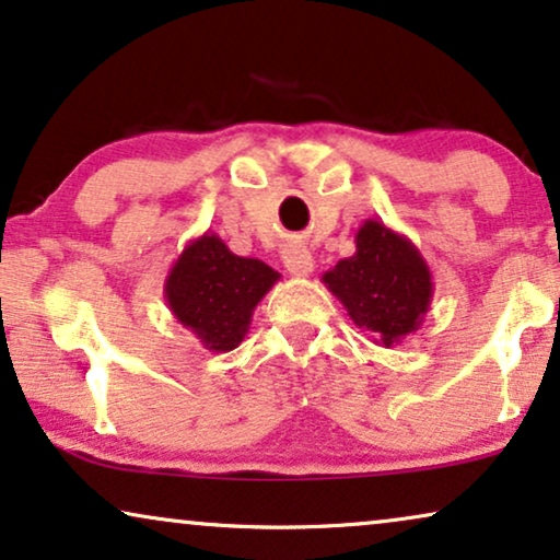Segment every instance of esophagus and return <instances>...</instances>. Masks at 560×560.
Here are the masks:
<instances>
[{
  "label": "esophagus",
  "mask_w": 560,
  "mask_h": 560,
  "mask_svg": "<svg viewBox=\"0 0 560 560\" xmlns=\"http://www.w3.org/2000/svg\"><path fill=\"white\" fill-rule=\"evenodd\" d=\"M282 265H285V270L290 275H295V278H308L313 272V257L311 252L305 247H288L282 252Z\"/></svg>",
  "instance_id": "esophagus-1"
}]
</instances>
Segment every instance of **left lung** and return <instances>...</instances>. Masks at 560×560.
<instances>
[{
	"instance_id": "obj_1",
	"label": "left lung",
	"mask_w": 560,
	"mask_h": 560,
	"mask_svg": "<svg viewBox=\"0 0 560 560\" xmlns=\"http://www.w3.org/2000/svg\"><path fill=\"white\" fill-rule=\"evenodd\" d=\"M354 242V255L339 259L320 280L349 318L389 349L423 324L433 301L431 267L408 236L377 219H366Z\"/></svg>"
}]
</instances>
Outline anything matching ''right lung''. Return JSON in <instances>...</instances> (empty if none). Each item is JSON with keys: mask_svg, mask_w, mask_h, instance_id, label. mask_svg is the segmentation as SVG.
Returning <instances> with one entry per match:
<instances>
[{"mask_svg": "<svg viewBox=\"0 0 560 560\" xmlns=\"http://www.w3.org/2000/svg\"><path fill=\"white\" fill-rule=\"evenodd\" d=\"M280 280L270 265L240 257L219 234L206 232L186 244L165 278V301L175 320L203 349L232 351L249 331L252 313Z\"/></svg>", "mask_w": 560, "mask_h": 560, "instance_id": "right-lung-1", "label": "right lung"}]
</instances>
